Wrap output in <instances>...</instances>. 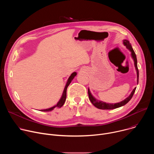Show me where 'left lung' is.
Returning a JSON list of instances; mask_svg holds the SVG:
<instances>
[{"mask_svg":"<svg viewBox=\"0 0 154 154\" xmlns=\"http://www.w3.org/2000/svg\"><path fill=\"white\" fill-rule=\"evenodd\" d=\"M124 42V45L126 46V48L127 49H128L131 52V56H132V58H134V62H135V68H136V70H137V82L138 83V79H139V71H138V66H137V56H136V54L132 48V47H131V45L130 42L128 41V40H124L123 41ZM136 88H135L134 90L132 91V92L131 93L130 95L127 97L124 100H122V102H119V103H115V104H110V103H105V102H99L98 100H97L94 97H93V96L91 95L90 91V90L88 88V96H89V99L91 101V102L93 103V105H94L96 108H99V109H115V108H119V107H121L124 105H125L127 103H128L130 99L132 98L134 94V93L136 90Z\"/></svg>","mask_w":154,"mask_h":154,"instance_id":"1","label":"left lung"}]
</instances>
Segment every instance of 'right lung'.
<instances>
[{
    "instance_id": "right-lung-1",
    "label": "right lung",
    "mask_w": 154,
    "mask_h": 154,
    "mask_svg": "<svg viewBox=\"0 0 154 154\" xmlns=\"http://www.w3.org/2000/svg\"><path fill=\"white\" fill-rule=\"evenodd\" d=\"M77 75V73L76 72H73L71 76L69 77L68 80V82L66 83V85L65 86V88L64 89V91H63V95L61 96V98L60 99V101L58 102V103L52 107V108H48V109H42V112H51L52 110H53V109L55 108H60L61 107L63 104L65 102V100H66V91H67V88H68V86H69V85L70 84V83L71 82V81L72 80V79H74V77Z\"/></svg>"
}]
</instances>
